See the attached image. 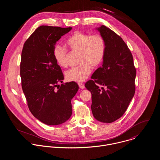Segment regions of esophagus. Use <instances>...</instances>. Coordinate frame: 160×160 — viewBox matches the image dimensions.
<instances>
[{
    "instance_id": "1",
    "label": "esophagus",
    "mask_w": 160,
    "mask_h": 160,
    "mask_svg": "<svg viewBox=\"0 0 160 160\" xmlns=\"http://www.w3.org/2000/svg\"><path fill=\"white\" fill-rule=\"evenodd\" d=\"M78 86H79L80 88H81V89H83L85 88L84 85L83 83H78Z\"/></svg>"
}]
</instances>
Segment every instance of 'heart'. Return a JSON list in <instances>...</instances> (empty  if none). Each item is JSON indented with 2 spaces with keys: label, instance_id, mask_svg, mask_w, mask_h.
I'll return each mask as SVG.
<instances>
[{
  "label": "heart",
  "instance_id": "b5f03b06",
  "mask_svg": "<svg viewBox=\"0 0 160 160\" xmlns=\"http://www.w3.org/2000/svg\"><path fill=\"white\" fill-rule=\"evenodd\" d=\"M66 45L73 54H78L79 66L73 68L65 73L68 81L82 82L90 75L92 68H96L102 62L106 53V43L99 34L90 35L77 32L66 40ZM53 56L56 62L62 68L70 64V53L65 48L57 45Z\"/></svg>",
  "mask_w": 160,
  "mask_h": 160
}]
</instances>
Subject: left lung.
Segmentation results:
<instances>
[{
	"label": "left lung",
	"instance_id": "1",
	"mask_svg": "<svg viewBox=\"0 0 160 160\" xmlns=\"http://www.w3.org/2000/svg\"><path fill=\"white\" fill-rule=\"evenodd\" d=\"M98 30L105 40V56L85 86L92 94L94 118L111 123L123 116L134 96L136 70L132 54L123 39L104 25Z\"/></svg>",
	"mask_w": 160,
	"mask_h": 160
}]
</instances>
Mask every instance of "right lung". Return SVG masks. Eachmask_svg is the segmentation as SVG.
<instances>
[{"instance_id": "right-lung-1", "label": "right lung", "mask_w": 160, "mask_h": 160, "mask_svg": "<svg viewBox=\"0 0 160 160\" xmlns=\"http://www.w3.org/2000/svg\"><path fill=\"white\" fill-rule=\"evenodd\" d=\"M72 28L40 26L25 41L21 52V86L28 108L48 125L61 124L70 118L71 101L78 90L74 82L58 85L64 76L53 56L56 43Z\"/></svg>"}]
</instances>
